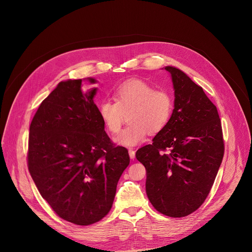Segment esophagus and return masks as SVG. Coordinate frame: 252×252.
<instances>
[{"label":"esophagus","instance_id":"1","mask_svg":"<svg viewBox=\"0 0 252 252\" xmlns=\"http://www.w3.org/2000/svg\"><path fill=\"white\" fill-rule=\"evenodd\" d=\"M129 155H130V158L131 159H135V157H136V152H135V150H133V149H129Z\"/></svg>","mask_w":252,"mask_h":252}]
</instances>
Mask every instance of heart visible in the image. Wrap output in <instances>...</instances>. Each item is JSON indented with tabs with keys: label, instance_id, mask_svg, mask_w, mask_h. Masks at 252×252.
<instances>
[{
	"label": "heart",
	"instance_id": "heart-1",
	"mask_svg": "<svg viewBox=\"0 0 252 252\" xmlns=\"http://www.w3.org/2000/svg\"><path fill=\"white\" fill-rule=\"evenodd\" d=\"M114 100L99 105V115L111 134H117L128 116L129 124L116 138V143L134 146L144 142L147 133L155 135L170 123L174 97L165 89H156L141 79H130L113 92Z\"/></svg>",
	"mask_w": 252,
	"mask_h": 252
}]
</instances>
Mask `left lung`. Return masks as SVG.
Returning a JSON list of instances; mask_svg holds the SVG:
<instances>
[{
	"label": "left lung",
	"mask_w": 252,
	"mask_h": 252,
	"mask_svg": "<svg viewBox=\"0 0 252 252\" xmlns=\"http://www.w3.org/2000/svg\"><path fill=\"white\" fill-rule=\"evenodd\" d=\"M175 108L168 126L138 149L146 170L145 190L154 209L170 217L197 211L214 185L224 155L216 106L189 76L174 67ZM167 152L166 153L165 151Z\"/></svg>",
	"instance_id": "obj_1"
}]
</instances>
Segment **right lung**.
<instances>
[{"instance_id": "add662e5", "label": "right lung", "mask_w": 252, "mask_h": 252, "mask_svg": "<svg viewBox=\"0 0 252 252\" xmlns=\"http://www.w3.org/2000/svg\"><path fill=\"white\" fill-rule=\"evenodd\" d=\"M81 81H61L41 102L30 125L27 159L36 188L53 212L86 226L108 215L130 157L105 131L93 101L97 88L83 93Z\"/></svg>"}]
</instances>
